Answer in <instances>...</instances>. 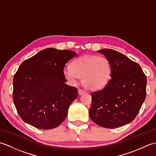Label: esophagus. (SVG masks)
Segmentation results:
<instances>
[{"label": "esophagus", "instance_id": "esophagus-1", "mask_svg": "<svg viewBox=\"0 0 156 156\" xmlns=\"http://www.w3.org/2000/svg\"><path fill=\"white\" fill-rule=\"evenodd\" d=\"M84 93H86V92L83 90H82V89H79V90H78V94L80 95H82V94H83Z\"/></svg>", "mask_w": 156, "mask_h": 156}]
</instances>
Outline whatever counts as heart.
I'll use <instances>...</instances> for the list:
<instances>
[{
  "label": "heart",
  "mask_w": 156,
  "mask_h": 156,
  "mask_svg": "<svg viewBox=\"0 0 156 156\" xmlns=\"http://www.w3.org/2000/svg\"><path fill=\"white\" fill-rule=\"evenodd\" d=\"M112 67L105 57L86 55L72 62L71 67L63 70L69 83L76 84L82 78V84L88 90H97L104 88L111 80Z\"/></svg>",
  "instance_id": "heart-1"
}]
</instances>
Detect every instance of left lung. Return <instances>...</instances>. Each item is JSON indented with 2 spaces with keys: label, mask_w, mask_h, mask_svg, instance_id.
Masks as SVG:
<instances>
[{
  "label": "left lung",
  "mask_w": 156,
  "mask_h": 156,
  "mask_svg": "<svg viewBox=\"0 0 156 156\" xmlns=\"http://www.w3.org/2000/svg\"><path fill=\"white\" fill-rule=\"evenodd\" d=\"M98 52L111 62L112 76L102 90L91 93L89 116L101 127H121L133 120L144 103L146 76L137 63L121 53L111 49H102Z\"/></svg>",
  "instance_id": "left-lung-1"
}]
</instances>
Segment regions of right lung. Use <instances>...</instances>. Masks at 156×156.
<instances>
[{
  "label": "right lung",
  "instance_id": "1",
  "mask_svg": "<svg viewBox=\"0 0 156 156\" xmlns=\"http://www.w3.org/2000/svg\"><path fill=\"white\" fill-rule=\"evenodd\" d=\"M76 55L73 51L47 48L19 66L13 78L12 98L23 121L50 129L64 121L78 90L65 84L63 70Z\"/></svg>",
  "mask_w": 156,
  "mask_h": 156
}]
</instances>
